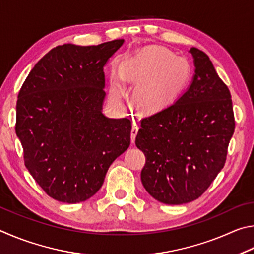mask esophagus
I'll return each instance as SVG.
<instances>
[{
    "label": "esophagus",
    "instance_id": "obj_1",
    "mask_svg": "<svg viewBox=\"0 0 254 254\" xmlns=\"http://www.w3.org/2000/svg\"><path fill=\"white\" fill-rule=\"evenodd\" d=\"M139 129V125L137 122H134L132 124V127H131V132H130V139H131V143L134 144L135 143V139H136V135L137 132H138Z\"/></svg>",
    "mask_w": 254,
    "mask_h": 254
}]
</instances>
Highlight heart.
<instances>
[{"mask_svg": "<svg viewBox=\"0 0 254 254\" xmlns=\"http://www.w3.org/2000/svg\"><path fill=\"white\" fill-rule=\"evenodd\" d=\"M122 77L139 84L136 102L144 111L155 113L179 97L190 78V64L165 48L148 47L125 64ZM111 95L122 97V88L114 84Z\"/></svg>", "mask_w": 254, "mask_h": 254, "instance_id": "heart-1", "label": "heart"}]
</instances>
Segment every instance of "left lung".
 I'll return each mask as SVG.
<instances>
[{
	"label": "left lung",
	"mask_w": 254,
	"mask_h": 254,
	"mask_svg": "<svg viewBox=\"0 0 254 254\" xmlns=\"http://www.w3.org/2000/svg\"><path fill=\"white\" fill-rule=\"evenodd\" d=\"M194 75L174 104L141 120L136 146L145 154V190L158 202L198 198L223 168L234 132L231 93L203 51L190 48Z\"/></svg>",
	"instance_id": "1"
}]
</instances>
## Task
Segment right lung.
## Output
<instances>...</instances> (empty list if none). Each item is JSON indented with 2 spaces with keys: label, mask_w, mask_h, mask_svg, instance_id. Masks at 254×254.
Segmentation results:
<instances>
[{
  "label": "right lung",
  "mask_w": 254,
  "mask_h": 254,
  "mask_svg": "<svg viewBox=\"0 0 254 254\" xmlns=\"http://www.w3.org/2000/svg\"><path fill=\"white\" fill-rule=\"evenodd\" d=\"M123 43L53 48L30 71L17 96L15 132L24 164L57 201L90 198L129 147L130 120L102 114L104 66Z\"/></svg>",
  "instance_id": "right-lung-1"
}]
</instances>
